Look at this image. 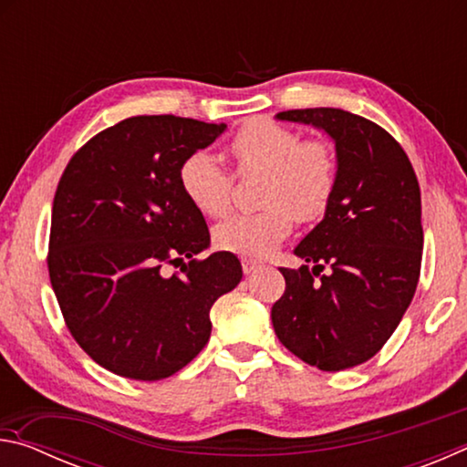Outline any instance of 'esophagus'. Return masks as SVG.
<instances>
[{"mask_svg":"<svg viewBox=\"0 0 467 467\" xmlns=\"http://www.w3.org/2000/svg\"><path fill=\"white\" fill-rule=\"evenodd\" d=\"M241 264H243V272L244 274H253L259 267V264L255 262V259H249V257H243Z\"/></svg>","mask_w":467,"mask_h":467,"instance_id":"34e87169","label":"esophagus"}]
</instances>
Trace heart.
<instances>
[{"label":"heart","mask_w":467,"mask_h":467,"mask_svg":"<svg viewBox=\"0 0 467 467\" xmlns=\"http://www.w3.org/2000/svg\"><path fill=\"white\" fill-rule=\"evenodd\" d=\"M231 152L241 171L265 172L264 205L257 214H234L214 228L220 249L264 257L286 239L295 216L311 223L326 214L336 192V156L326 141H300L295 131L267 119L239 130ZM181 187L197 210L220 218L231 208L233 177L220 158L200 150L181 164Z\"/></svg>","instance_id":"b5f03b06"}]
</instances>
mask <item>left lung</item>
<instances>
[{"label": "left lung", "instance_id": "obj_1", "mask_svg": "<svg viewBox=\"0 0 467 467\" xmlns=\"http://www.w3.org/2000/svg\"><path fill=\"white\" fill-rule=\"evenodd\" d=\"M275 119L331 138L337 179L323 220L295 247L305 265L280 267L286 290L272 306L274 331L306 365L352 368L381 350L414 298L420 187L401 146L365 117L319 107L282 110ZM326 265L330 272L317 281Z\"/></svg>", "mask_w": 467, "mask_h": 467}]
</instances>
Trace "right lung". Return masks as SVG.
Returning a JSON list of instances; mask_svg holds the SVG:
<instances>
[{
	"label": "right lung",
	"mask_w": 467,
	"mask_h": 467,
	"mask_svg": "<svg viewBox=\"0 0 467 467\" xmlns=\"http://www.w3.org/2000/svg\"><path fill=\"white\" fill-rule=\"evenodd\" d=\"M226 131L175 115L123 119L82 146L55 192L49 278L67 329L110 373L161 381L203 350L210 309L243 278L236 255L210 247L181 164ZM192 258L181 276L164 263Z\"/></svg>",
	"instance_id": "1"
}]
</instances>
